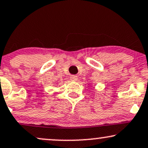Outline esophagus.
I'll list each match as a JSON object with an SVG mask.
<instances>
[{"label": "esophagus", "instance_id": "esophagus-1", "mask_svg": "<svg viewBox=\"0 0 148 148\" xmlns=\"http://www.w3.org/2000/svg\"><path fill=\"white\" fill-rule=\"evenodd\" d=\"M70 79L72 81H76L78 79V76H76V75H72L70 76Z\"/></svg>", "mask_w": 148, "mask_h": 148}]
</instances>
